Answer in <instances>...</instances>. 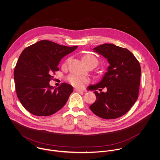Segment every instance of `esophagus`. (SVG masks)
<instances>
[{
  "label": "esophagus",
  "mask_w": 160,
  "mask_h": 160,
  "mask_svg": "<svg viewBox=\"0 0 160 160\" xmlns=\"http://www.w3.org/2000/svg\"><path fill=\"white\" fill-rule=\"evenodd\" d=\"M74 91L75 92H84L83 90H81V89H74Z\"/></svg>",
  "instance_id": "1"
}]
</instances>
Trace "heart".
Here are the masks:
<instances>
[{"mask_svg": "<svg viewBox=\"0 0 160 160\" xmlns=\"http://www.w3.org/2000/svg\"><path fill=\"white\" fill-rule=\"evenodd\" d=\"M82 60L84 63L87 65V66H89L91 65H94L95 66L98 64L97 58L93 55L91 54H86L82 56ZM70 58L67 59L66 61V64H67L69 62ZM68 81L74 87L76 88H82L86 84L88 83L89 79L84 76H79L76 75H70L68 77Z\"/></svg>", "mask_w": 160, "mask_h": 160, "instance_id": "1", "label": "heart"}]
</instances>
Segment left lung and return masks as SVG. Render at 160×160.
Wrapping results in <instances>:
<instances>
[{"label":"left lung","instance_id":"1","mask_svg":"<svg viewBox=\"0 0 160 160\" xmlns=\"http://www.w3.org/2000/svg\"><path fill=\"white\" fill-rule=\"evenodd\" d=\"M93 50L107 58L110 66L102 81L89 87L97 97L89 108L102 118H118L126 114L138 98L140 63L129 50L113 44H103ZM105 87L108 89L106 92L96 91Z\"/></svg>","mask_w":160,"mask_h":160}]
</instances>
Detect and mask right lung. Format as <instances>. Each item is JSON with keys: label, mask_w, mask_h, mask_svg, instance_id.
Here are the masks:
<instances>
[{"label": "right lung", "mask_w": 160, "mask_h": 160, "mask_svg": "<svg viewBox=\"0 0 160 160\" xmlns=\"http://www.w3.org/2000/svg\"><path fill=\"white\" fill-rule=\"evenodd\" d=\"M78 46L68 47L40 41L23 50L14 70L17 97L29 113L40 116L54 114L66 104L72 87L62 83L55 88L49 82L59 70L61 59Z\"/></svg>", "instance_id": "1"}]
</instances>
